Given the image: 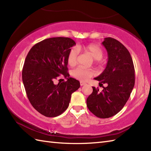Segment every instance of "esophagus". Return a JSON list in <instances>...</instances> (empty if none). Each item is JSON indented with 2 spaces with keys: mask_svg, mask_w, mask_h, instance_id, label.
Masks as SVG:
<instances>
[{
  "mask_svg": "<svg viewBox=\"0 0 151 151\" xmlns=\"http://www.w3.org/2000/svg\"><path fill=\"white\" fill-rule=\"evenodd\" d=\"M80 84H81V86H84V85L86 84V82H83V81H81V82H80Z\"/></svg>",
  "mask_w": 151,
  "mask_h": 151,
  "instance_id": "obj_1",
  "label": "esophagus"
}]
</instances>
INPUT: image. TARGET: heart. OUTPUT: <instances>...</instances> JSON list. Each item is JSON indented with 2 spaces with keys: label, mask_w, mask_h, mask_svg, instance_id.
I'll return each instance as SVG.
<instances>
[{
  "label": "heart",
  "mask_w": 151,
  "mask_h": 151,
  "mask_svg": "<svg viewBox=\"0 0 151 151\" xmlns=\"http://www.w3.org/2000/svg\"><path fill=\"white\" fill-rule=\"evenodd\" d=\"M78 49L82 50L85 53L89 54L92 58H93L94 60H97V62H100L104 54L103 50L95 44H89L87 45L80 46ZM78 54V50L76 48H72L70 50L67 59V63L70 66H75L77 63ZM72 75L74 77L81 81H86L95 75V71L92 69L78 67L73 70Z\"/></svg>",
  "instance_id": "heart-1"
}]
</instances>
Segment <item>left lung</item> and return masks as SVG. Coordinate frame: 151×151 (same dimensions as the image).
Returning a JSON list of instances; mask_svg holds the SVG:
<instances>
[{"label":"left lung","instance_id":"8db88e82","mask_svg":"<svg viewBox=\"0 0 151 151\" xmlns=\"http://www.w3.org/2000/svg\"><path fill=\"white\" fill-rule=\"evenodd\" d=\"M102 44L107 50L108 61L104 71L95 80L107 86L101 92L93 87L86 102L92 114L105 119L119 112L129 100L135 84V70L129 51L119 41L106 37Z\"/></svg>","mask_w":151,"mask_h":151}]
</instances>
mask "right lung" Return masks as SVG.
I'll return each instance as SVG.
<instances>
[{"instance_id": "obj_1", "label": "right lung", "mask_w": 151, "mask_h": 151, "mask_svg": "<svg viewBox=\"0 0 151 151\" xmlns=\"http://www.w3.org/2000/svg\"><path fill=\"white\" fill-rule=\"evenodd\" d=\"M75 45L69 37L48 38L34 45L25 59L22 78L27 97L45 116L56 117L65 111L71 94L81 86L67 72V56ZM60 75L68 81L54 85V80Z\"/></svg>"}]
</instances>
